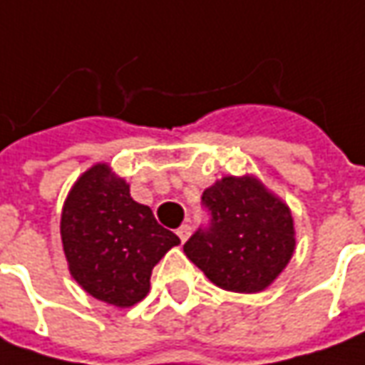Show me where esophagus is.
<instances>
[{
    "mask_svg": "<svg viewBox=\"0 0 365 365\" xmlns=\"http://www.w3.org/2000/svg\"><path fill=\"white\" fill-rule=\"evenodd\" d=\"M175 234H178V237H180V240H182V242H185V240H187V237H190V234H192V225H187V224L180 225V227H178V232H175Z\"/></svg>",
    "mask_w": 365,
    "mask_h": 365,
    "instance_id": "34e87169",
    "label": "esophagus"
}]
</instances>
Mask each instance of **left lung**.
<instances>
[{
	"label": "left lung",
	"instance_id": "obj_1",
	"mask_svg": "<svg viewBox=\"0 0 365 365\" xmlns=\"http://www.w3.org/2000/svg\"><path fill=\"white\" fill-rule=\"evenodd\" d=\"M202 203L210 224L183 244L185 255L222 289H266L296 250L289 207L254 175L222 178Z\"/></svg>",
	"mask_w": 365,
	"mask_h": 365
}]
</instances>
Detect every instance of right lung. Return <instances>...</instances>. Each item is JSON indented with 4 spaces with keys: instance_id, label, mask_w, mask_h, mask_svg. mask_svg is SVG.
Returning a JSON list of instances; mask_svg holds the SVG:
<instances>
[{
    "instance_id": "add662e5",
    "label": "right lung",
    "mask_w": 365,
    "mask_h": 365,
    "mask_svg": "<svg viewBox=\"0 0 365 365\" xmlns=\"http://www.w3.org/2000/svg\"><path fill=\"white\" fill-rule=\"evenodd\" d=\"M61 244L69 274L89 296L130 307L148 296L151 269L180 237L131 200L130 185L108 163H96L63 203Z\"/></svg>"
}]
</instances>
